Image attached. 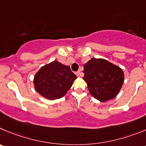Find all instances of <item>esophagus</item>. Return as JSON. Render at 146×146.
I'll return each mask as SVG.
<instances>
[{
    "mask_svg": "<svg viewBox=\"0 0 146 146\" xmlns=\"http://www.w3.org/2000/svg\"><path fill=\"white\" fill-rule=\"evenodd\" d=\"M76 75L77 76V77H80V76H81V73H80V71H77V72H75Z\"/></svg>",
    "mask_w": 146,
    "mask_h": 146,
    "instance_id": "esophagus-1",
    "label": "esophagus"
}]
</instances>
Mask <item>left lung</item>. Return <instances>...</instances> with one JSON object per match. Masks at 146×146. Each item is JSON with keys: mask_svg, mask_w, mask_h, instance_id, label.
<instances>
[{"mask_svg": "<svg viewBox=\"0 0 146 146\" xmlns=\"http://www.w3.org/2000/svg\"><path fill=\"white\" fill-rule=\"evenodd\" d=\"M83 72L90 94L101 102L115 98L124 82L122 69L102 59H92L84 65Z\"/></svg>", "mask_w": 146, "mask_h": 146, "instance_id": "left-lung-1", "label": "left lung"}]
</instances>
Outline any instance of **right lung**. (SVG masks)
<instances>
[{"instance_id": "right-lung-1", "label": "right lung", "mask_w": 146, "mask_h": 146, "mask_svg": "<svg viewBox=\"0 0 146 146\" xmlns=\"http://www.w3.org/2000/svg\"><path fill=\"white\" fill-rule=\"evenodd\" d=\"M77 76L69 66L54 61L38 70L34 77L35 90L41 96L48 100L64 97L72 87Z\"/></svg>"}]
</instances>
